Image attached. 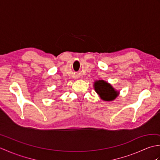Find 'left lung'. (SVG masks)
Instances as JSON below:
<instances>
[{
    "label": "left lung",
    "instance_id": "8db88e82",
    "mask_svg": "<svg viewBox=\"0 0 160 160\" xmlns=\"http://www.w3.org/2000/svg\"><path fill=\"white\" fill-rule=\"evenodd\" d=\"M94 88L101 99L105 101L113 100L119 93L115 91L110 84L104 80H98L94 83Z\"/></svg>",
    "mask_w": 160,
    "mask_h": 160
}]
</instances>
